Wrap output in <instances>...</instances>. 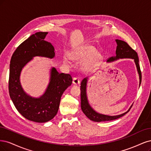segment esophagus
<instances>
[{"label":"esophagus","instance_id":"1","mask_svg":"<svg viewBox=\"0 0 151 151\" xmlns=\"http://www.w3.org/2000/svg\"><path fill=\"white\" fill-rule=\"evenodd\" d=\"M80 80L78 78H76L75 77L73 78V83L75 84V85H78L80 83Z\"/></svg>","mask_w":151,"mask_h":151}]
</instances>
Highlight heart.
Returning <instances> with one entry per match:
<instances>
[{
  "mask_svg": "<svg viewBox=\"0 0 151 151\" xmlns=\"http://www.w3.org/2000/svg\"><path fill=\"white\" fill-rule=\"evenodd\" d=\"M70 58L76 61H83L81 70L83 71H89L99 65L100 61V56L96 51L89 46H85L81 49L73 51L70 54ZM63 61L65 63H68V59L64 57Z\"/></svg>",
  "mask_w": 151,
  "mask_h": 151,
  "instance_id": "1",
  "label": "heart"
}]
</instances>
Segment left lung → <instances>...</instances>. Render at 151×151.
<instances>
[{
	"label": "left lung",
	"mask_w": 151,
	"mask_h": 151,
	"mask_svg": "<svg viewBox=\"0 0 151 151\" xmlns=\"http://www.w3.org/2000/svg\"><path fill=\"white\" fill-rule=\"evenodd\" d=\"M116 42V56H111L107 60V63H110L117 60L119 59H123V58H131L134 60L135 63L136 68H137V72L139 76V86L141 83V80H142V75H141V71L140 69V66L139 64V58L137 53L133 49L130 47L128 44L122 40H115ZM88 77H86L82 80L81 82L80 90H81V109L83 112L88 117L90 120L96 122H100L104 121H110L117 119L121 116H124L127 113H128L130 109L132 108V105L130 106L129 109L126 111V112L122 114L118 115H106L104 114H99L91 107L89 104V102L87 98L86 95V85L87 82H88Z\"/></svg>",
	"instance_id": "1"
}]
</instances>
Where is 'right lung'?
<instances>
[{
    "mask_svg": "<svg viewBox=\"0 0 151 151\" xmlns=\"http://www.w3.org/2000/svg\"><path fill=\"white\" fill-rule=\"evenodd\" d=\"M47 33L37 32L22 42L13 53L9 70V91L14 106L24 118L39 123L46 122L55 117L61 97L73 80L70 74L60 73L52 67L50 82L41 96H31L23 90L20 81L23 68L35 56L50 59L55 56L54 47L45 40Z\"/></svg>",
    "mask_w": 151,
    "mask_h": 151,
    "instance_id": "1",
    "label": "right lung"
}]
</instances>
